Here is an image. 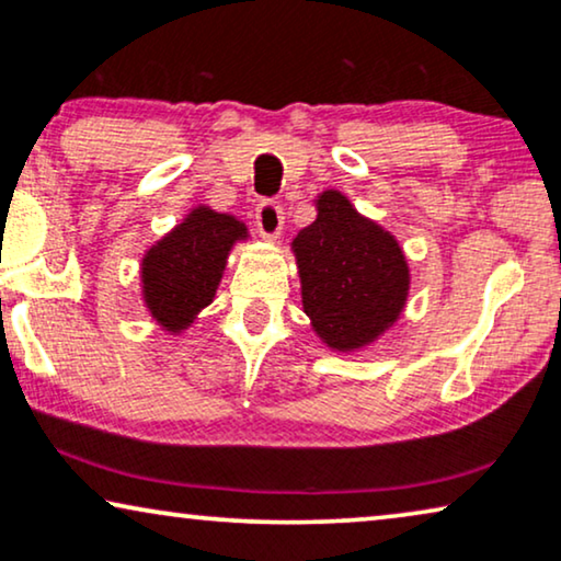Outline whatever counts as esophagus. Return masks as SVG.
I'll return each instance as SVG.
<instances>
[{
  "instance_id": "obj_1",
  "label": "esophagus",
  "mask_w": 561,
  "mask_h": 561,
  "mask_svg": "<svg viewBox=\"0 0 561 561\" xmlns=\"http://www.w3.org/2000/svg\"><path fill=\"white\" fill-rule=\"evenodd\" d=\"M255 225L265 240H278L283 229V209L275 202H263L255 209Z\"/></svg>"
}]
</instances>
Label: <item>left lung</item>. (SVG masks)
<instances>
[{"label":"left lung","instance_id":"obj_1","mask_svg":"<svg viewBox=\"0 0 561 561\" xmlns=\"http://www.w3.org/2000/svg\"><path fill=\"white\" fill-rule=\"evenodd\" d=\"M304 313L334 352L378 342L401 319L411 288L401 244L342 191H321L317 219L290 242Z\"/></svg>","mask_w":561,"mask_h":561}]
</instances>
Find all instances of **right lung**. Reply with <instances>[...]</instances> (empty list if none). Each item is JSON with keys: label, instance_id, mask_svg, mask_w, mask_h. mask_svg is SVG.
<instances>
[{"label": "right lung", "instance_id": "1", "mask_svg": "<svg viewBox=\"0 0 561 561\" xmlns=\"http://www.w3.org/2000/svg\"><path fill=\"white\" fill-rule=\"evenodd\" d=\"M250 232L232 214L198 204L142 255L140 286L150 317L168 334H181L214 301L227 257Z\"/></svg>", "mask_w": 561, "mask_h": 561}]
</instances>
